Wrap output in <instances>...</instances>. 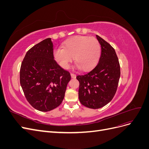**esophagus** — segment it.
<instances>
[{
    "label": "esophagus",
    "instance_id": "obj_1",
    "mask_svg": "<svg viewBox=\"0 0 149 149\" xmlns=\"http://www.w3.org/2000/svg\"><path fill=\"white\" fill-rule=\"evenodd\" d=\"M71 76L72 78H76V74H74V73H71Z\"/></svg>",
    "mask_w": 149,
    "mask_h": 149
}]
</instances>
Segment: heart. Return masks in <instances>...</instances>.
Wrapping results in <instances>:
<instances>
[{
    "instance_id": "obj_1",
    "label": "heart",
    "mask_w": 149,
    "mask_h": 149,
    "mask_svg": "<svg viewBox=\"0 0 149 149\" xmlns=\"http://www.w3.org/2000/svg\"><path fill=\"white\" fill-rule=\"evenodd\" d=\"M101 55V46L95 38L76 36L68 39L62 47L53 51L55 60L61 68H68L74 57L76 67L88 71L96 65Z\"/></svg>"
}]
</instances>
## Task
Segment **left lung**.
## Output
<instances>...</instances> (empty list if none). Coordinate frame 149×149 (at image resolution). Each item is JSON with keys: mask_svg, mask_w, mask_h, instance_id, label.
Instances as JSON below:
<instances>
[{"mask_svg": "<svg viewBox=\"0 0 149 149\" xmlns=\"http://www.w3.org/2000/svg\"><path fill=\"white\" fill-rule=\"evenodd\" d=\"M101 47L97 65L88 73L76 76L79 82L80 102L91 109H99L109 103L115 95L120 76V65L115 49L100 36Z\"/></svg>", "mask_w": 149, "mask_h": 149, "instance_id": "8db88e82", "label": "left lung"}]
</instances>
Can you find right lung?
<instances>
[{"label":"right lung","instance_id":"1","mask_svg":"<svg viewBox=\"0 0 149 149\" xmlns=\"http://www.w3.org/2000/svg\"><path fill=\"white\" fill-rule=\"evenodd\" d=\"M70 79L69 72L55 60L50 38L26 52L21 65L20 82L26 100L35 109L47 112L60 106Z\"/></svg>","mask_w":149,"mask_h":149}]
</instances>
